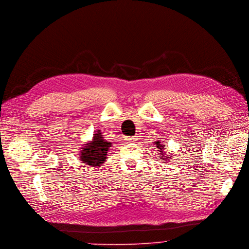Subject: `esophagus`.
<instances>
[{"instance_id":"1","label":"esophagus","mask_w":249,"mask_h":249,"mask_svg":"<svg viewBox=\"0 0 249 249\" xmlns=\"http://www.w3.org/2000/svg\"><path fill=\"white\" fill-rule=\"evenodd\" d=\"M136 139H137L136 136H126L125 137V142H134Z\"/></svg>"}]
</instances>
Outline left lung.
Returning <instances> with one entry per match:
<instances>
[{
    "label": "left lung",
    "mask_w": 249,
    "mask_h": 249,
    "mask_svg": "<svg viewBox=\"0 0 249 249\" xmlns=\"http://www.w3.org/2000/svg\"><path fill=\"white\" fill-rule=\"evenodd\" d=\"M156 145L158 146V149H159V150H160V154H163V155H165V154H166V149L164 148V146H165V145H161V144H160V142H156ZM165 157H166V156H164V157H163V160H164V161H166V159H165Z\"/></svg>",
    "instance_id": "left-lung-1"
}]
</instances>
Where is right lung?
<instances>
[{
  "instance_id": "obj_1",
  "label": "right lung",
  "mask_w": 249,
  "mask_h": 249,
  "mask_svg": "<svg viewBox=\"0 0 249 249\" xmlns=\"http://www.w3.org/2000/svg\"><path fill=\"white\" fill-rule=\"evenodd\" d=\"M111 144L112 143L107 142L103 138V135L99 130L98 133L93 134L92 142L86 144L80 150V159L86 165L99 167L105 161Z\"/></svg>"
}]
</instances>
